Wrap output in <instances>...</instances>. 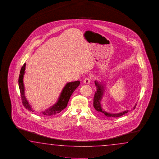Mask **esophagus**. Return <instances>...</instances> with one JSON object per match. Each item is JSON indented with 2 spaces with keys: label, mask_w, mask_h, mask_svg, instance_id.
I'll use <instances>...</instances> for the list:
<instances>
[{
  "label": "esophagus",
  "mask_w": 159,
  "mask_h": 159,
  "mask_svg": "<svg viewBox=\"0 0 159 159\" xmlns=\"http://www.w3.org/2000/svg\"><path fill=\"white\" fill-rule=\"evenodd\" d=\"M84 84H90V78L87 77V78H86L84 79Z\"/></svg>",
  "instance_id": "esophagus-1"
}]
</instances>
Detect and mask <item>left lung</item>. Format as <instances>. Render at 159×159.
<instances>
[{
  "label": "left lung",
  "mask_w": 159,
  "mask_h": 159,
  "mask_svg": "<svg viewBox=\"0 0 159 159\" xmlns=\"http://www.w3.org/2000/svg\"><path fill=\"white\" fill-rule=\"evenodd\" d=\"M95 84L97 87V91H95V93L93 106H94L95 109L97 111L101 112L102 113H103L106 116L114 117V118H117V117L121 116L122 115H125L127 112H129V110H125V111L119 112V113L111 114V113H108V112H107L105 111L104 110H103V109L102 108L101 102L102 98L103 97V93L105 90L104 85L101 84L100 83L98 82V81H95ZM136 106V104H135L134 106V109H135Z\"/></svg>",
  "instance_id": "8db88e82"
}]
</instances>
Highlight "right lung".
Masks as SVG:
<instances>
[{
  "label": "right lung",
  "instance_id": "right-lung-1",
  "mask_svg": "<svg viewBox=\"0 0 159 159\" xmlns=\"http://www.w3.org/2000/svg\"><path fill=\"white\" fill-rule=\"evenodd\" d=\"M25 63L21 67L20 75L19 77V86L20 91L21 98L23 105L24 107L28 109L29 111H34L32 110L30 105L29 104L28 102L27 101L26 98L24 94V86L23 84V77L25 73ZM80 82L79 81L71 82L67 83L65 86L62 91L61 92L60 97L58 98L57 102L51 107L50 108H48L44 111H42V114L46 116H51V115H56L58 113L63 110L66 107L69 99L71 97V94L74 92L75 90L79 86Z\"/></svg>",
  "mask_w": 159,
  "mask_h": 159
}]
</instances>
